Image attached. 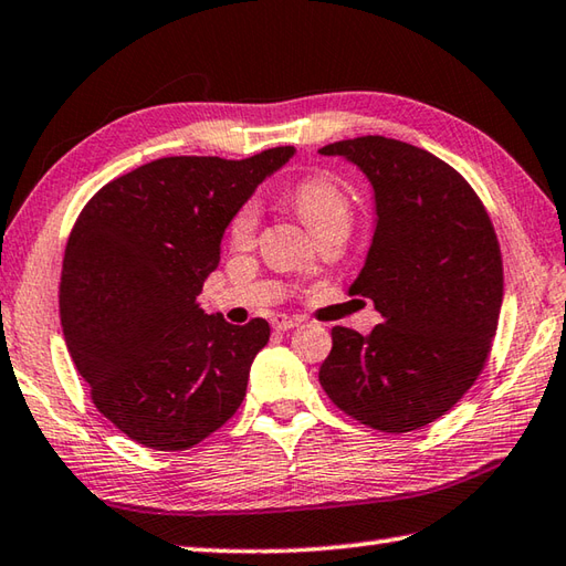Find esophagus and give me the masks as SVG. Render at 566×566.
Returning a JSON list of instances; mask_svg holds the SVG:
<instances>
[{"instance_id":"34e87169","label":"esophagus","mask_w":566,"mask_h":566,"mask_svg":"<svg viewBox=\"0 0 566 566\" xmlns=\"http://www.w3.org/2000/svg\"><path fill=\"white\" fill-rule=\"evenodd\" d=\"M298 324H302V318H296V316H286V314L272 316V328H276V331H290V328H296Z\"/></svg>"}]
</instances>
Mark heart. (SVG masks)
I'll return each instance as SVG.
<instances>
[{"label": "heart", "mask_w": 566, "mask_h": 566, "mask_svg": "<svg viewBox=\"0 0 566 566\" xmlns=\"http://www.w3.org/2000/svg\"><path fill=\"white\" fill-rule=\"evenodd\" d=\"M292 206L298 218L304 220L308 232L331 223V220H348L350 210L346 191L334 179H328V176H312V179L298 184L292 193ZM254 228H258V208L245 206L230 226L232 242L240 248L250 245Z\"/></svg>", "instance_id": "obj_1"}]
</instances>
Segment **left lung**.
<instances>
[{"instance_id":"left-lung-1","label":"left lung","mask_w":566,"mask_h":566,"mask_svg":"<svg viewBox=\"0 0 566 566\" xmlns=\"http://www.w3.org/2000/svg\"><path fill=\"white\" fill-rule=\"evenodd\" d=\"M373 186L375 230L350 294L382 324L331 331L321 387L358 422L405 434L434 422L479 378L503 304L491 218L459 171L412 144L358 137L318 149Z\"/></svg>"}]
</instances>
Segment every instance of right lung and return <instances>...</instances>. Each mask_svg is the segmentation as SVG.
Here are the masks:
<instances>
[{"mask_svg":"<svg viewBox=\"0 0 566 566\" xmlns=\"http://www.w3.org/2000/svg\"><path fill=\"white\" fill-rule=\"evenodd\" d=\"M294 154L149 161L77 216L61 272L63 338L95 407L139 444L184 451L238 412L270 324L232 326L198 294L230 220Z\"/></svg>","mask_w":566,"mask_h":566,"instance_id":"add662e5","label":"right lung"}]
</instances>
